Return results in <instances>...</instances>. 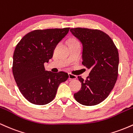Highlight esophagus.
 Listing matches in <instances>:
<instances>
[{"instance_id": "1", "label": "esophagus", "mask_w": 133, "mask_h": 133, "mask_svg": "<svg viewBox=\"0 0 133 133\" xmlns=\"http://www.w3.org/2000/svg\"><path fill=\"white\" fill-rule=\"evenodd\" d=\"M76 78H77V76L76 75H74V74H69V79H71V80L76 79Z\"/></svg>"}]
</instances>
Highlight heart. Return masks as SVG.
I'll return each instance as SVG.
<instances>
[{
  "label": "heart",
  "mask_w": 133,
  "mask_h": 133,
  "mask_svg": "<svg viewBox=\"0 0 133 133\" xmlns=\"http://www.w3.org/2000/svg\"><path fill=\"white\" fill-rule=\"evenodd\" d=\"M71 41H76V40H74V39H72V40H71Z\"/></svg>",
  "instance_id": "obj_1"
}]
</instances>
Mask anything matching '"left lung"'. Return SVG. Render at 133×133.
<instances>
[{"mask_svg":"<svg viewBox=\"0 0 133 133\" xmlns=\"http://www.w3.org/2000/svg\"><path fill=\"white\" fill-rule=\"evenodd\" d=\"M70 31L82 45V65L91 69L74 98L84 106L98 104L109 96L118 75L119 54L111 38L100 30L72 28Z\"/></svg>","mask_w":133,"mask_h":133,"instance_id":"8db88e82","label":"left lung"}]
</instances>
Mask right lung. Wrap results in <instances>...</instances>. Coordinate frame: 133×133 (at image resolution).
I'll use <instances>...</instances> for the list:
<instances>
[{
  "mask_svg": "<svg viewBox=\"0 0 133 133\" xmlns=\"http://www.w3.org/2000/svg\"><path fill=\"white\" fill-rule=\"evenodd\" d=\"M69 28L35 30L27 34L16 45L12 72L19 91L30 103L44 105L54 99L61 82L68 79L65 72L45 71L56 45L68 34Z\"/></svg>",
  "mask_w": 133,
  "mask_h": 133,
  "instance_id": "right-lung-1",
  "label": "right lung"
}]
</instances>
